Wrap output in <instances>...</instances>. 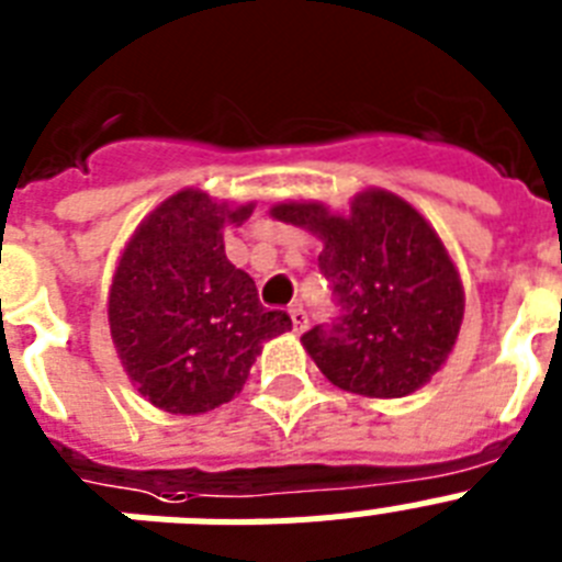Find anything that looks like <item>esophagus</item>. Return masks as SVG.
Instances as JSON below:
<instances>
[{"label": "esophagus", "instance_id": "34e87169", "mask_svg": "<svg viewBox=\"0 0 562 562\" xmlns=\"http://www.w3.org/2000/svg\"><path fill=\"white\" fill-rule=\"evenodd\" d=\"M288 316H291V322H294L296 334H302V330L308 328V314H305V308H302V305H294V308L288 311Z\"/></svg>", "mask_w": 562, "mask_h": 562}]
</instances>
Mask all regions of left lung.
Instances as JSON below:
<instances>
[{
	"label": "left lung",
	"instance_id": "obj_1",
	"mask_svg": "<svg viewBox=\"0 0 562 562\" xmlns=\"http://www.w3.org/2000/svg\"><path fill=\"white\" fill-rule=\"evenodd\" d=\"M271 217L322 240L319 268L341 316L308 330L302 348L330 384L356 396L402 398L443 368L463 322V285L418 209L387 189H364L345 214L291 200L277 203Z\"/></svg>",
	"mask_w": 562,
	"mask_h": 562
}]
</instances>
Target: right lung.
<instances>
[{"instance_id": "right-lung-1", "label": "right lung", "mask_w": 562, "mask_h": 562, "mask_svg": "<svg viewBox=\"0 0 562 562\" xmlns=\"http://www.w3.org/2000/svg\"><path fill=\"white\" fill-rule=\"evenodd\" d=\"M251 212L180 189L121 251L106 300L112 345L133 387L166 413L232 402L262 345L291 330V316L262 308L251 277L226 257L223 228Z\"/></svg>"}]
</instances>
